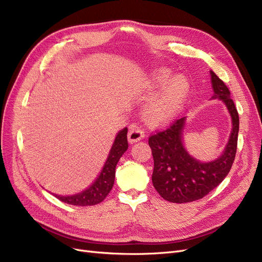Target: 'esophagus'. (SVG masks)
<instances>
[{"label": "esophagus", "instance_id": "34e87169", "mask_svg": "<svg viewBox=\"0 0 262 262\" xmlns=\"http://www.w3.org/2000/svg\"><path fill=\"white\" fill-rule=\"evenodd\" d=\"M144 138V132L139 128L137 124H132L128 133V141L130 144L139 142Z\"/></svg>", "mask_w": 262, "mask_h": 262}]
</instances>
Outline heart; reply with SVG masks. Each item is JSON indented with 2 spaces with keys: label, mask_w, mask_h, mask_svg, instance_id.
I'll return each mask as SVG.
<instances>
[{
  "label": "heart",
  "mask_w": 262,
  "mask_h": 262,
  "mask_svg": "<svg viewBox=\"0 0 262 262\" xmlns=\"http://www.w3.org/2000/svg\"><path fill=\"white\" fill-rule=\"evenodd\" d=\"M165 85L144 110L145 118L155 124L167 123L181 111L188 93L189 84L186 78L177 76L170 69L160 68L152 71L149 77V86L158 89Z\"/></svg>",
  "instance_id": "obj_1"
}]
</instances>
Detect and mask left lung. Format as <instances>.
I'll return each mask as SVG.
<instances>
[{"label":"left lung","instance_id":"1","mask_svg":"<svg viewBox=\"0 0 262 262\" xmlns=\"http://www.w3.org/2000/svg\"><path fill=\"white\" fill-rule=\"evenodd\" d=\"M213 95L231 116L232 128L227 145L221 155L209 161L192 156L184 145L186 117L178 119L169 129L151 135L148 140L154 158L151 181L156 191L170 203L184 204L201 200L228 176L236 154L239 120L238 114L223 81L210 70Z\"/></svg>","mask_w":262,"mask_h":262}]
</instances>
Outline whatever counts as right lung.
Masks as SVG:
<instances>
[{"mask_svg": "<svg viewBox=\"0 0 262 262\" xmlns=\"http://www.w3.org/2000/svg\"><path fill=\"white\" fill-rule=\"evenodd\" d=\"M127 133V128H123L117 133L101 172L91 185L83 189V191L73 195L62 196L54 194V196L62 203L74 206H93L103 202L114 186L116 166L118 164L120 157L128 149Z\"/></svg>", "mask_w": 262, "mask_h": 262, "instance_id": "obj_1", "label": "right lung"}]
</instances>
